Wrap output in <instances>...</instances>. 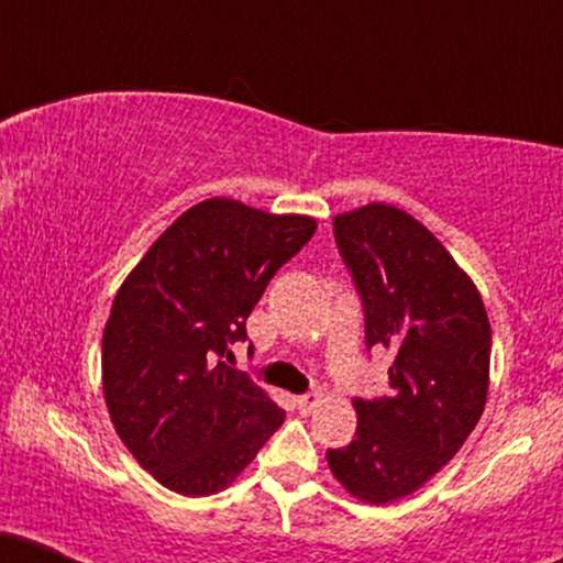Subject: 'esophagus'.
<instances>
[{
  "mask_svg": "<svg viewBox=\"0 0 563 563\" xmlns=\"http://www.w3.org/2000/svg\"><path fill=\"white\" fill-rule=\"evenodd\" d=\"M320 399H322V394L320 391H312V394H303V397L296 399V405H299L301 412H312L314 407L320 405Z\"/></svg>",
  "mask_w": 563,
  "mask_h": 563,
  "instance_id": "1",
  "label": "esophagus"
}]
</instances>
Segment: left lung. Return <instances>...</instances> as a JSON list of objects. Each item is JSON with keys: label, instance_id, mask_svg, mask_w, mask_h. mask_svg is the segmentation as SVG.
<instances>
[{"label": "left lung", "instance_id": "obj_1", "mask_svg": "<svg viewBox=\"0 0 563 563\" xmlns=\"http://www.w3.org/2000/svg\"><path fill=\"white\" fill-rule=\"evenodd\" d=\"M333 235L363 296L367 349L394 363L386 397L354 399V439L325 457L349 495L386 506L448 466L479 423L493 331L474 280L407 211L367 203L335 217Z\"/></svg>", "mask_w": 563, "mask_h": 563}]
</instances>
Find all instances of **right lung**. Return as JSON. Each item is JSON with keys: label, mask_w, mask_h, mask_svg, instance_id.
Returning <instances> with one entry per match:
<instances>
[{"label": "right lung", "mask_w": 563, "mask_h": 563, "mask_svg": "<svg viewBox=\"0 0 563 563\" xmlns=\"http://www.w3.org/2000/svg\"><path fill=\"white\" fill-rule=\"evenodd\" d=\"M314 228L312 217L200 200L121 283L102 331V391L115 434L172 493H222L286 421L224 357Z\"/></svg>", "instance_id": "1"}]
</instances>
